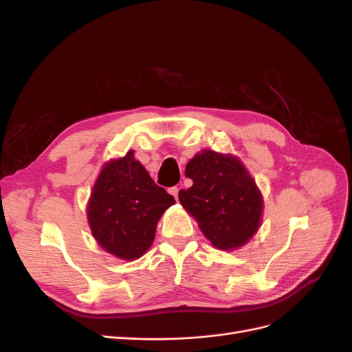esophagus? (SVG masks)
I'll use <instances>...</instances> for the list:
<instances>
[{
  "instance_id": "esophagus-1",
  "label": "esophagus",
  "mask_w": 352,
  "mask_h": 352,
  "mask_svg": "<svg viewBox=\"0 0 352 352\" xmlns=\"http://www.w3.org/2000/svg\"><path fill=\"white\" fill-rule=\"evenodd\" d=\"M168 192H170V194H172V195H173V197H175L176 199H177V195H179V188H177V186H173V188H170V189H168Z\"/></svg>"
}]
</instances>
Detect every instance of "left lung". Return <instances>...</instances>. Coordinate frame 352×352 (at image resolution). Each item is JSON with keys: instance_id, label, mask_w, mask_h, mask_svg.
Returning <instances> with one entry per match:
<instances>
[{"instance_id": "obj_1", "label": "left lung", "mask_w": 352, "mask_h": 352, "mask_svg": "<svg viewBox=\"0 0 352 352\" xmlns=\"http://www.w3.org/2000/svg\"><path fill=\"white\" fill-rule=\"evenodd\" d=\"M185 175L192 186L179 190V201L212 247H243L261 226L263 195L236 155L211 150L197 153Z\"/></svg>"}]
</instances>
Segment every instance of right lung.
Returning a JSON list of instances; mask_svg holds the SVG:
<instances>
[{
	"label": "right lung",
	"instance_id": "right-lung-1",
	"mask_svg": "<svg viewBox=\"0 0 352 352\" xmlns=\"http://www.w3.org/2000/svg\"><path fill=\"white\" fill-rule=\"evenodd\" d=\"M175 198L155 185L135 153L105 163L87 207L92 236L114 257L133 261L150 250L157 223Z\"/></svg>",
	"mask_w": 352,
	"mask_h": 352
}]
</instances>
